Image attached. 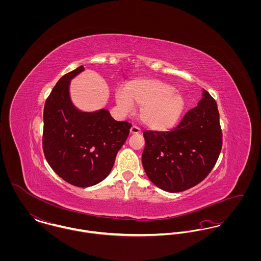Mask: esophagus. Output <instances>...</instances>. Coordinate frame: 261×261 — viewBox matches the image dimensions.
<instances>
[{"label":"esophagus","instance_id":"34e87169","mask_svg":"<svg viewBox=\"0 0 261 261\" xmlns=\"http://www.w3.org/2000/svg\"><path fill=\"white\" fill-rule=\"evenodd\" d=\"M129 133H130L132 135H139V134H141V129H140L138 126L133 125V126L130 127V129H129Z\"/></svg>","mask_w":261,"mask_h":261}]
</instances>
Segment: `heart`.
I'll return each instance as SVG.
<instances>
[{"label": "heart", "mask_w": 261, "mask_h": 261, "mask_svg": "<svg viewBox=\"0 0 261 261\" xmlns=\"http://www.w3.org/2000/svg\"><path fill=\"white\" fill-rule=\"evenodd\" d=\"M115 101L124 112L141 108L140 118L151 130L166 132L179 121L185 110V98L175 87L159 79L137 78L124 89H117Z\"/></svg>", "instance_id": "heart-1"}]
</instances>
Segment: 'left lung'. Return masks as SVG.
<instances>
[{
	"label": "left lung",
	"instance_id": "1",
	"mask_svg": "<svg viewBox=\"0 0 261 261\" xmlns=\"http://www.w3.org/2000/svg\"><path fill=\"white\" fill-rule=\"evenodd\" d=\"M198 106L171 132H145L142 163L149 180L178 193L196 186L212 171L222 149L217 103L203 89Z\"/></svg>",
	"mask_w": 261,
	"mask_h": 261
}]
</instances>
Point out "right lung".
Returning <instances> with one entry per match:
<instances>
[{"mask_svg":"<svg viewBox=\"0 0 261 261\" xmlns=\"http://www.w3.org/2000/svg\"><path fill=\"white\" fill-rule=\"evenodd\" d=\"M83 70L79 66L63 75L48 96L43 113V150L60 178L73 186L87 188L110 175L132 124L114 120L106 109L88 112L75 107L70 81Z\"/></svg>","mask_w":261,"mask_h":261,"instance_id":"obj_1","label":"right lung"}]
</instances>
